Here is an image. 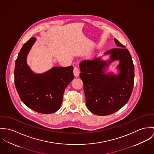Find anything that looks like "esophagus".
<instances>
[{
  "mask_svg": "<svg viewBox=\"0 0 154 154\" xmlns=\"http://www.w3.org/2000/svg\"><path fill=\"white\" fill-rule=\"evenodd\" d=\"M80 69H79L77 67V66H75L74 67L73 69V73H74V75L75 76V77H78L80 74Z\"/></svg>",
  "mask_w": 154,
  "mask_h": 154,
  "instance_id": "esophagus-1",
  "label": "esophagus"
}]
</instances>
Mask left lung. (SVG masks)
Instances as JSON below:
<instances>
[{"mask_svg":"<svg viewBox=\"0 0 154 154\" xmlns=\"http://www.w3.org/2000/svg\"><path fill=\"white\" fill-rule=\"evenodd\" d=\"M119 47L106 52L110 54L107 61L100 57L80 63V77L83 82L85 104L88 109L99 116H106L118 111L128 102L134 88L135 71L130 52L114 38ZM118 59L120 73L105 74L103 69L109 63Z\"/></svg>","mask_w":154,"mask_h":154,"instance_id":"obj_1","label":"left lung"}]
</instances>
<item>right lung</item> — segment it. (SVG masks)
Here are the masks:
<instances>
[{
	"label": "right lung",
	"instance_id": "right-lung-1",
	"mask_svg": "<svg viewBox=\"0 0 154 154\" xmlns=\"http://www.w3.org/2000/svg\"><path fill=\"white\" fill-rule=\"evenodd\" d=\"M36 38L22 46L15 62V85L22 102L36 112L50 114L63 102L64 90L74 79L73 67H54L42 74H35L26 63V57Z\"/></svg>",
	"mask_w": 154,
	"mask_h": 154
}]
</instances>
